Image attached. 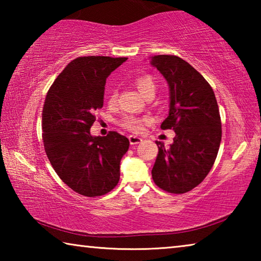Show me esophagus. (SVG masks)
Segmentation results:
<instances>
[{
    "mask_svg": "<svg viewBox=\"0 0 261 261\" xmlns=\"http://www.w3.org/2000/svg\"><path fill=\"white\" fill-rule=\"evenodd\" d=\"M129 141H130L131 145H137V144L141 143L143 139H141L140 137H137V136H129Z\"/></svg>",
    "mask_w": 261,
    "mask_h": 261,
    "instance_id": "obj_1",
    "label": "esophagus"
}]
</instances>
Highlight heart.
<instances>
[{
    "label": "heart",
    "instance_id": "heart-1",
    "mask_svg": "<svg viewBox=\"0 0 261 261\" xmlns=\"http://www.w3.org/2000/svg\"><path fill=\"white\" fill-rule=\"evenodd\" d=\"M136 86L140 92V94L146 98L148 95H154L156 91V85L154 79L151 76H141L136 79ZM116 102V92H113L109 96V103H115ZM147 121L146 118L145 120H141L136 116H126L122 120V125L126 127L127 130L131 131H140L141 127H143V122Z\"/></svg>",
    "mask_w": 261,
    "mask_h": 261
}]
</instances>
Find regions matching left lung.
Masks as SVG:
<instances>
[{"label": "left lung", "mask_w": 261, "mask_h": 261, "mask_svg": "<svg viewBox=\"0 0 261 261\" xmlns=\"http://www.w3.org/2000/svg\"><path fill=\"white\" fill-rule=\"evenodd\" d=\"M169 86V113L161 129L175 131L169 148L155 141L159 154L152 177L170 193H185L200 184L218 155L222 130L215 94L206 79L174 55L149 57Z\"/></svg>", "instance_id": "8db88e82"}]
</instances>
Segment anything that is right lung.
I'll list each match as a JSON object with an SVG mask.
<instances>
[{"label": "right lung", "mask_w": 261, "mask_h": 261, "mask_svg": "<svg viewBox=\"0 0 261 261\" xmlns=\"http://www.w3.org/2000/svg\"><path fill=\"white\" fill-rule=\"evenodd\" d=\"M126 57L84 56L64 68L42 108L43 146L60 178L86 197L108 193L120 180L129 139L115 131L91 135L94 112L103 106L106 79Z\"/></svg>", "instance_id": "1"}]
</instances>
